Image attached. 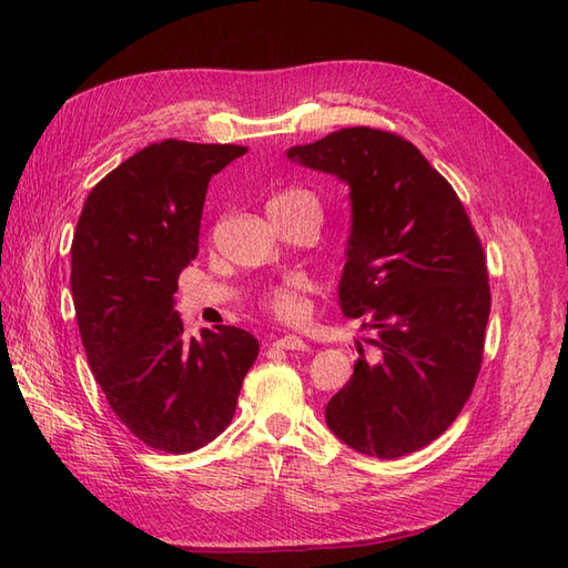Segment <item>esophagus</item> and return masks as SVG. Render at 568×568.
<instances>
[{
  "mask_svg": "<svg viewBox=\"0 0 568 568\" xmlns=\"http://www.w3.org/2000/svg\"><path fill=\"white\" fill-rule=\"evenodd\" d=\"M272 346L277 348H284V351H305L307 343L301 338V336H294V334H286V336H280L272 341Z\"/></svg>",
  "mask_w": 568,
  "mask_h": 568,
  "instance_id": "34e87169",
  "label": "esophagus"
}]
</instances>
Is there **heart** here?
I'll list each match as a JSON object with an SVG mask.
<instances>
[{"label": "heart", "mask_w": 568, "mask_h": 568, "mask_svg": "<svg viewBox=\"0 0 568 568\" xmlns=\"http://www.w3.org/2000/svg\"><path fill=\"white\" fill-rule=\"evenodd\" d=\"M272 203H301V205H311L320 213V201L315 194L307 192V189H286V192L277 194ZM313 291V284L305 277H286L284 282L270 286L263 294V305L265 311L272 313L282 322H301L307 315V294Z\"/></svg>", "instance_id": "1"}]
</instances>
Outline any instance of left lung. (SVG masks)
<instances>
[{
  "label": "left lung",
  "instance_id": "8db88e82",
  "mask_svg": "<svg viewBox=\"0 0 568 568\" xmlns=\"http://www.w3.org/2000/svg\"><path fill=\"white\" fill-rule=\"evenodd\" d=\"M291 161L351 186L343 315L374 329L326 424L353 450L395 459L426 448L469 400L484 363L486 253L450 182L405 136L343 128L291 146Z\"/></svg>",
  "mask_w": 568,
  "mask_h": 568
}]
</instances>
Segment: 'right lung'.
<instances>
[{"label":"right lung","instance_id":"obj_1","mask_svg":"<svg viewBox=\"0 0 568 568\" xmlns=\"http://www.w3.org/2000/svg\"><path fill=\"white\" fill-rule=\"evenodd\" d=\"M248 149L165 140L136 151L84 201L71 288L97 384L134 438L194 453L230 426L257 338L217 324L189 338L180 272L199 253L209 182Z\"/></svg>","mask_w":568,"mask_h":568}]
</instances>
